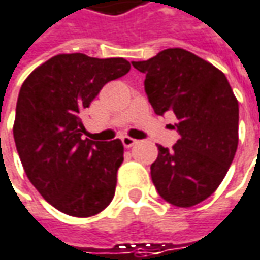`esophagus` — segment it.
<instances>
[{
	"mask_svg": "<svg viewBox=\"0 0 260 260\" xmlns=\"http://www.w3.org/2000/svg\"><path fill=\"white\" fill-rule=\"evenodd\" d=\"M138 143L137 140H134V138H131V137H122V144L125 148H131L132 145H135Z\"/></svg>",
	"mask_w": 260,
	"mask_h": 260,
	"instance_id": "1",
	"label": "esophagus"
}]
</instances>
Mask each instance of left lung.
Wrapping results in <instances>:
<instances>
[{
    "label": "left lung",
    "instance_id": "obj_1",
    "mask_svg": "<svg viewBox=\"0 0 260 260\" xmlns=\"http://www.w3.org/2000/svg\"><path fill=\"white\" fill-rule=\"evenodd\" d=\"M145 75L144 89L156 115L174 112L181 135L172 150L159 145L151 179L163 200L191 207L212 196L238 145V101L221 70L182 48L132 61Z\"/></svg>",
    "mask_w": 260,
    "mask_h": 260
}]
</instances>
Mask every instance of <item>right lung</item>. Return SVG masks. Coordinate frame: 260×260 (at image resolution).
<instances>
[{"label": "right lung", "mask_w": 260, "mask_h": 260, "mask_svg": "<svg viewBox=\"0 0 260 260\" xmlns=\"http://www.w3.org/2000/svg\"><path fill=\"white\" fill-rule=\"evenodd\" d=\"M129 69L122 57L58 54L20 88L13 126L19 157L32 185L66 215L94 216L113 200L123 145L82 140L81 113L104 85Z\"/></svg>", "instance_id": "1"}]
</instances>
